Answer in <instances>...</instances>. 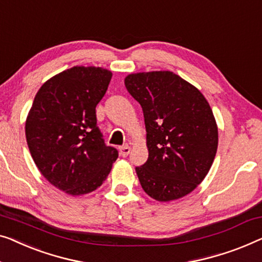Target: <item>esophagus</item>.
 I'll use <instances>...</instances> for the list:
<instances>
[{
    "instance_id": "1",
    "label": "esophagus",
    "mask_w": 262,
    "mask_h": 262,
    "mask_svg": "<svg viewBox=\"0 0 262 262\" xmlns=\"http://www.w3.org/2000/svg\"><path fill=\"white\" fill-rule=\"evenodd\" d=\"M130 151H131L130 146H127V145L119 147V154H120V156H122V157H126L127 155L130 154Z\"/></svg>"
}]
</instances>
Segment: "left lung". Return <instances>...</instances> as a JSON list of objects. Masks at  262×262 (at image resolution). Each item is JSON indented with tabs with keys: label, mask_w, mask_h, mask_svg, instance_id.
I'll return each instance as SVG.
<instances>
[{
	"label": "left lung",
	"mask_w": 262,
	"mask_h": 262,
	"mask_svg": "<svg viewBox=\"0 0 262 262\" xmlns=\"http://www.w3.org/2000/svg\"><path fill=\"white\" fill-rule=\"evenodd\" d=\"M127 92L143 108L149 157L136 166L143 190L168 202L191 192L204 180L217 150V126L196 87L169 71L125 78Z\"/></svg>",
	"instance_id": "1"
}]
</instances>
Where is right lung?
<instances>
[{"label":"right lung","mask_w":262,"mask_h":262,"mask_svg":"<svg viewBox=\"0 0 262 262\" xmlns=\"http://www.w3.org/2000/svg\"><path fill=\"white\" fill-rule=\"evenodd\" d=\"M112 73L75 66L41 86L26 120V138L37 169L70 195L96 190L111 171L118 150L105 144L96 107Z\"/></svg>","instance_id":"right-lung-1"}]
</instances>
